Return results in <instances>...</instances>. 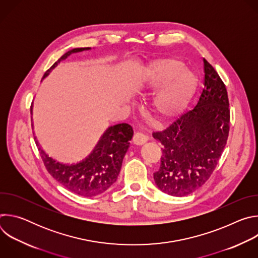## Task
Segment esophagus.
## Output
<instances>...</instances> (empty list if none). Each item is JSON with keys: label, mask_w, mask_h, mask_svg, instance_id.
<instances>
[{"label": "esophagus", "mask_w": 258, "mask_h": 258, "mask_svg": "<svg viewBox=\"0 0 258 258\" xmlns=\"http://www.w3.org/2000/svg\"><path fill=\"white\" fill-rule=\"evenodd\" d=\"M148 140H149L148 136H146V135H144L142 133H136L135 136H134V143L136 145H143Z\"/></svg>", "instance_id": "1"}]
</instances>
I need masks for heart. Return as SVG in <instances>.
<instances>
[{"label":"heart","instance_id":"obj_1","mask_svg":"<svg viewBox=\"0 0 258 258\" xmlns=\"http://www.w3.org/2000/svg\"><path fill=\"white\" fill-rule=\"evenodd\" d=\"M196 73L176 59H159L146 65L136 89L140 93H153L150 112L160 120L176 116L196 91Z\"/></svg>","mask_w":258,"mask_h":258}]
</instances>
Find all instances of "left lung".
Returning <instances> with one entry per match:
<instances>
[{
  "label": "left lung",
  "mask_w": 258,
  "mask_h": 258,
  "mask_svg": "<svg viewBox=\"0 0 258 258\" xmlns=\"http://www.w3.org/2000/svg\"><path fill=\"white\" fill-rule=\"evenodd\" d=\"M204 88L197 103L164 131L153 133L162 145L156 186L163 193L182 197L200 187L213 172L229 136L230 110L225 84L203 59Z\"/></svg>",
  "instance_id": "1"
}]
</instances>
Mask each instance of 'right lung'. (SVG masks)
Returning a JSON list of instances; mask_svg holds the SVG:
<instances>
[{
  "label": "right lung",
  "instance_id": "obj_1",
  "mask_svg": "<svg viewBox=\"0 0 258 258\" xmlns=\"http://www.w3.org/2000/svg\"><path fill=\"white\" fill-rule=\"evenodd\" d=\"M89 50L91 48H76L68 51L47 70L43 79L47 78L61 61L71 54ZM133 136V127L127 123L110 126L92 153L83 161L73 164L59 162L43 149L40 148V151L48 171L62 186L77 195L93 197L104 193L116 181Z\"/></svg>",
  "mask_w": 258,
  "mask_h": 258
}]
</instances>
